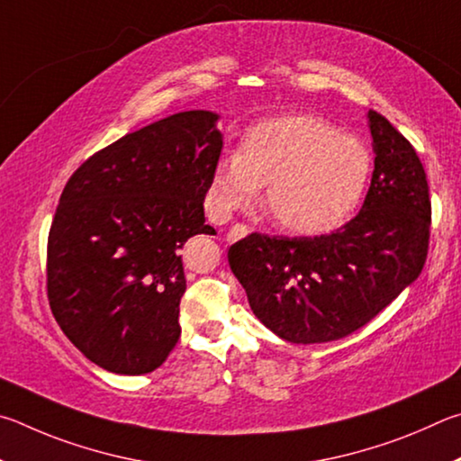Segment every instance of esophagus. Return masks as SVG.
I'll list each match as a JSON object with an SVG mask.
<instances>
[{
  "instance_id": "esophagus-1",
  "label": "esophagus",
  "mask_w": 461,
  "mask_h": 461,
  "mask_svg": "<svg viewBox=\"0 0 461 461\" xmlns=\"http://www.w3.org/2000/svg\"><path fill=\"white\" fill-rule=\"evenodd\" d=\"M247 235H249V229L245 224H235L229 232H226V240H229V243H235V240L245 239Z\"/></svg>"
}]
</instances>
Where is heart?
I'll return each mask as SVG.
<instances>
[{
    "mask_svg": "<svg viewBox=\"0 0 461 461\" xmlns=\"http://www.w3.org/2000/svg\"><path fill=\"white\" fill-rule=\"evenodd\" d=\"M370 174L360 140L336 133L312 115L263 121L249 129L239 153H224L212 172L210 198L218 216L263 206L281 229L321 237L342 226L358 206Z\"/></svg>",
    "mask_w": 461,
    "mask_h": 461,
    "instance_id": "b5f03b06",
    "label": "heart"
}]
</instances>
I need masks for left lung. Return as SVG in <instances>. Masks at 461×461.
<instances>
[{
    "label": "left lung",
    "mask_w": 461,
    "mask_h": 461,
    "mask_svg": "<svg viewBox=\"0 0 461 461\" xmlns=\"http://www.w3.org/2000/svg\"><path fill=\"white\" fill-rule=\"evenodd\" d=\"M375 172L360 212L332 235L253 232L229 249L249 305L294 344L340 340L368 324L421 273L431 224L429 185L405 137L368 111Z\"/></svg>",
    "instance_id": "1"
}]
</instances>
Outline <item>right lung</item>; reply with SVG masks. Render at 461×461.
Instances as JSON below:
<instances>
[{"mask_svg": "<svg viewBox=\"0 0 461 461\" xmlns=\"http://www.w3.org/2000/svg\"><path fill=\"white\" fill-rule=\"evenodd\" d=\"M212 111L127 133L64 185L48 237V300L68 340L109 373L145 375L180 338L182 249L204 222L222 149Z\"/></svg>", "mask_w": 461, "mask_h": 461, "instance_id": "obj_1", "label": "right lung"}]
</instances>
